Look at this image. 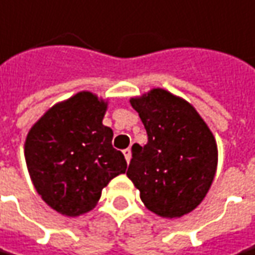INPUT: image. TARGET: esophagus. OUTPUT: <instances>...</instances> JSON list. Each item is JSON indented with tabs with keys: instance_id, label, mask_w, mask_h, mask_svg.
Listing matches in <instances>:
<instances>
[{
	"instance_id": "esophagus-1",
	"label": "esophagus",
	"mask_w": 255,
	"mask_h": 255,
	"mask_svg": "<svg viewBox=\"0 0 255 255\" xmlns=\"http://www.w3.org/2000/svg\"><path fill=\"white\" fill-rule=\"evenodd\" d=\"M124 155H125V158H126V161H128V162H130V158H131V150H130V148H125Z\"/></svg>"
}]
</instances>
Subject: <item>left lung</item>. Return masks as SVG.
Masks as SVG:
<instances>
[{"mask_svg":"<svg viewBox=\"0 0 255 255\" xmlns=\"http://www.w3.org/2000/svg\"><path fill=\"white\" fill-rule=\"evenodd\" d=\"M144 125L147 144H133L128 178L144 205L162 218H180L211 187L218 164L212 131L196 108L164 89L130 98Z\"/></svg>","mask_w":255,"mask_h":255,"instance_id":"8db88e82","label":"left lung"}]
</instances>
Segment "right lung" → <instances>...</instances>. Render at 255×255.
Wrapping results in <instances>:
<instances>
[{
    "label": "right lung",
    "mask_w": 255,
    "mask_h": 255,
    "mask_svg": "<svg viewBox=\"0 0 255 255\" xmlns=\"http://www.w3.org/2000/svg\"><path fill=\"white\" fill-rule=\"evenodd\" d=\"M107 103L80 91L58 103L33 125L24 143L31 182L44 201L66 217L93 210L101 190L128 164L103 125Z\"/></svg>",
    "instance_id": "right-lung-1"
}]
</instances>
